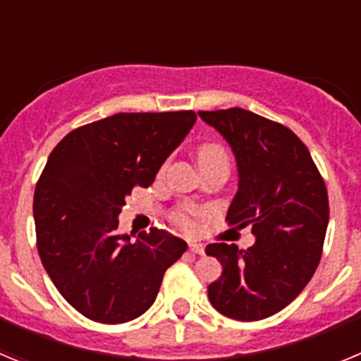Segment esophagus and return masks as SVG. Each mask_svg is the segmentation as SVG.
<instances>
[{
	"instance_id": "1",
	"label": "esophagus",
	"mask_w": 361,
	"mask_h": 361,
	"mask_svg": "<svg viewBox=\"0 0 361 361\" xmlns=\"http://www.w3.org/2000/svg\"><path fill=\"white\" fill-rule=\"evenodd\" d=\"M190 251L195 255H204V244H197V242H190Z\"/></svg>"
}]
</instances>
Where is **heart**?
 Here are the masks:
<instances>
[{"instance_id":"obj_1","label":"heart","mask_w":361,"mask_h":361,"mask_svg":"<svg viewBox=\"0 0 361 361\" xmlns=\"http://www.w3.org/2000/svg\"><path fill=\"white\" fill-rule=\"evenodd\" d=\"M197 161L200 166L212 164V162H228V152L219 142H206L197 148ZM200 212L195 208H175L170 213V219L177 228L184 229V231H191L195 228V216H199Z\"/></svg>"}]
</instances>
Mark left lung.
<instances>
[{"instance_id": "1", "label": "left lung", "mask_w": 361, "mask_h": 361, "mask_svg": "<svg viewBox=\"0 0 361 361\" xmlns=\"http://www.w3.org/2000/svg\"><path fill=\"white\" fill-rule=\"evenodd\" d=\"M224 137L238 164V191L228 226H251L247 250L215 242L206 253L222 264L209 283L213 307L224 317L257 322L289 305L312 279L329 222L324 177L295 132L244 108L199 111Z\"/></svg>"}]
</instances>
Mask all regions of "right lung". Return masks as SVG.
<instances>
[{
  "label": "right lung",
  "mask_w": 361,
  "mask_h": 361,
  "mask_svg": "<svg viewBox=\"0 0 361 361\" xmlns=\"http://www.w3.org/2000/svg\"><path fill=\"white\" fill-rule=\"evenodd\" d=\"M197 114H116L79 126L50 153L34 191L37 253L63 298L99 324H124L155 302L186 242L162 229L117 235L133 188H148Z\"/></svg>",
  "instance_id": "right-lung-1"
}]
</instances>
